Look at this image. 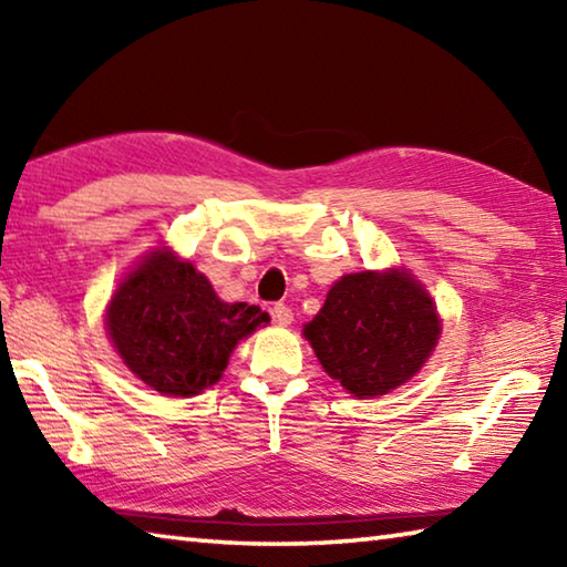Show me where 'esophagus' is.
<instances>
[{
    "mask_svg": "<svg viewBox=\"0 0 567 567\" xmlns=\"http://www.w3.org/2000/svg\"><path fill=\"white\" fill-rule=\"evenodd\" d=\"M272 320H275L277 324H290V322H292V310H290V307H287L285 302H277V305L272 307Z\"/></svg>",
    "mask_w": 567,
    "mask_h": 567,
    "instance_id": "esophagus-1",
    "label": "esophagus"
}]
</instances>
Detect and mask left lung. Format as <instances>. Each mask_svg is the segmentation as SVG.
<instances>
[{
    "label": "left lung",
    "instance_id": "obj_1",
    "mask_svg": "<svg viewBox=\"0 0 567 567\" xmlns=\"http://www.w3.org/2000/svg\"><path fill=\"white\" fill-rule=\"evenodd\" d=\"M305 338L350 395L378 398L422 368L437 344L440 320L408 272H358L334 282Z\"/></svg>",
    "mask_w": 567,
    "mask_h": 567
}]
</instances>
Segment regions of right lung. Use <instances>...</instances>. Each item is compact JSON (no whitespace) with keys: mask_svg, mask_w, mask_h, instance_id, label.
Instances as JSON below:
<instances>
[{"mask_svg":"<svg viewBox=\"0 0 567 567\" xmlns=\"http://www.w3.org/2000/svg\"><path fill=\"white\" fill-rule=\"evenodd\" d=\"M270 322L257 305L223 302L203 272L169 249L152 252L114 292L107 330L124 364L162 395L215 385L229 352Z\"/></svg>","mask_w":567,"mask_h":567,"instance_id":"1","label":"right lung"}]
</instances>
